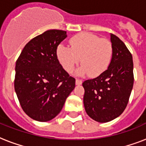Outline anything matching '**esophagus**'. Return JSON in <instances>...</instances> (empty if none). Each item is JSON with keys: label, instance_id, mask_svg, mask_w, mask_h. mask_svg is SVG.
I'll return each instance as SVG.
<instances>
[{"label": "esophagus", "instance_id": "obj_1", "mask_svg": "<svg viewBox=\"0 0 146 146\" xmlns=\"http://www.w3.org/2000/svg\"><path fill=\"white\" fill-rule=\"evenodd\" d=\"M82 83V81L81 80H79V79H76V85H81Z\"/></svg>", "mask_w": 146, "mask_h": 146}]
</instances>
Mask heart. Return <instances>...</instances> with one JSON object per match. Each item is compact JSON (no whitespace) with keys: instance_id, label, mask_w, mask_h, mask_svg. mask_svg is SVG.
<instances>
[{"instance_id":"heart-1","label":"heart","mask_w":146,"mask_h":146,"mask_svg":"<svg viewBox=\"0 0 146 146\" xmlns=\"http://www.w3.org/2000/svg\"><path fill=\"white\" fill-rule=\"evenodd\" d=\"M70 48L59 44L56 56L62 67L71 73L81 60L77 69L79 76L96 77L108 70L113 57V46L106 38H100L92 33H81L71 38Z\"/></svg>"}]
</instances>
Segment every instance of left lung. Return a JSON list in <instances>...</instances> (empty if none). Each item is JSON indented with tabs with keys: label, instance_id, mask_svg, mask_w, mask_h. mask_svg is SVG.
<instances>
[{
	"label": "left lung",
	"instance_id": "left-lung-1",
	"mask_svg": "<svg viewBox=\"0 0 146 146\" xmlns=\"http://www.w3.org/2000/svg\"><path fill=\"white\" fill-rule=\"evenodd\" d=\"M113 57L104 73L82 82L87 114L99 123L118 117L126 108L133 86V57L116 35L110 34Z\"/></svg>",
	"mask_w": 146,
	"mask_h": 146
}]
</instances>
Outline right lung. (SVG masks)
I'll use <instances>...</instances> for the list:
<instances>
[{"label": "right lung", "instance_id": "right-lung-1", "mask_svg": "<svg viewBox=\"0 0 146 146\" xmlns=\"http://www.w3.org/2000/svg\"><path fill=\"white\" fill-rule=\"evenodd\" d=\"M66 37L65 31H46L26 44L16 62L15 92L24 112L33 120L54 118L75 88V79L56 56L57 46Z\"/></svg>", "mask_w": 146, "mask_h": 146}]
</instances>
